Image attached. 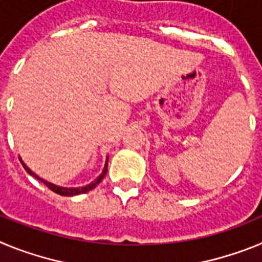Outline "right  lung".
I'll use <instances>...</instances> for the list:
<instances>
[{
	"label": "right lung",
	"instance_id": "1",
	"mask_svg": "<svg viewBox=\"0 0 262 262\" xmlns=\"http://www.w3.org/2000/svg\"><path fill=\"white\" fill-rule=\"evenodd\" d=\"M19 160H20V163H22L23 168L26 169V172L29 173L30 176H32V177H35L36 180H39V181H41V182H43V184H45V185H47V186L50 187L51 190H52V191H55V193H57V194H60V195L72 196V195H78V194H84V193H88V191H90V190H93L94 187H96L97 185L99 184V182L102 181L103 178H105L106 173H107V163H108V156L106 157V163H105V166H103V170H102V173H101V174H99L98 177H97L96 180H94L93 182H90V184H88L86 186H82V187H64V186H59V185H55V184H52V182H48V181H46V180H43V178H41V177H39L38 174H35V173L32 172L31 169H30L29 166L26 165V164L23 163V161H22V159H19Z\"/></svg>",
	"mask_w": 262,
	"mask_h": 262
}]
</instances>
